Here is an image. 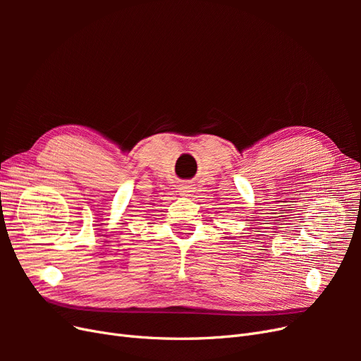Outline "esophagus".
I'll use <instances>...</instances> for the list:
<instances>
[{"label": "esophagus", "instance_id": "esophagus-1", "mask_svg": "<svg viewBox=\"0 0 361 361\" xmlns=\"http://www.w3.org/2000/svg\"><path fill=\"white\" fill-rule=\"evenodd\" d=\"M179 192L180 195H192L195 192V185L191 180H185L179 185Z\"/></svg>", "mask_w": 361, "mask_h": 361}]
</instances>
